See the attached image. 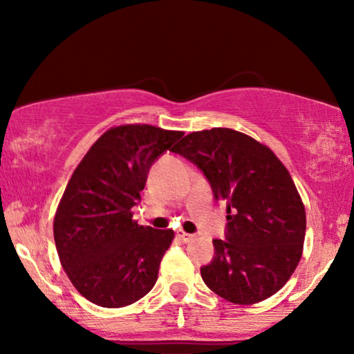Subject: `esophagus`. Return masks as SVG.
I'll list each match as a JSON object with an SVG mask.
<instances>
[{
  "label": "esophagus",
  "mask_w": 354,
  "mask_h": 354,
  "mask_svg": "<svg viewBox=\"0 0 354 354\" xmlns=\"http://www.w3.org/2000/svg\"><path fill=\"white\" fill-rule=\"evenodd\" d=\"M177 236H178V240L183 241V243H188V241L193 240V236H195V235L187 234V232H183V230H178L177 232Z\"/></svg>",
  "instance_id": "obj_1"
}]
</instances>
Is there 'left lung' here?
Here are the masks:
<instances>
[{"instance_id":"left-lung-1","label":"left lung","mask_w":354,"mask_h":354,"mask_svg":"<svg viewBox=\"0 0 354 354\" xmlns=\"http://www.w3.org/2000/svg\"><path fill=\"white\" fill-rule=\"evenodd\" d=\"M171 151L187 158L227 203L225 240L201 277L216 295L254 304L287 283L303 254L306 212L287 167L274 151L232 129L192 132Z\"/></svg>"}]
</instances>
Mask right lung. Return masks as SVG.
Returning <instances> with one entry per match:
<instances>
[{
  "label": "right lung",
  "instance_id": "right-lung-1",
  "mask_svg": "<svg viewBox=\"0 0 354 354\" xmlns=\"http://www.w3.org/2000/svg\"><path fill=\"white\" fill-rule=\"evenodd\" d=\"M182 135L148 124L113 127L72 174L53 232L61 266L88 301L124 308L156 283L174 230L138 225L132 207L140 201L149 167Z\"/></svg>",
  "mask_w": 354,
  "mask_h": 354
}]
</instances>
